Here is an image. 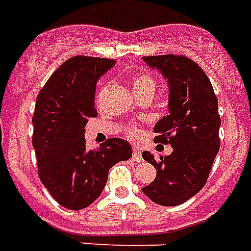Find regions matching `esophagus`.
Returning a JSON list of instances; mask_svg holds the SVG:
<instances>
[{
    "label": "esophagus",
    "instance_id": "1",
    "mask_svg": "<svg viewBox=\"0 0 251 251\" xmlns=\"http://www.w3.org/2000/svg\"><path fill=\"white\" fill-rule=\"evenodd\" d=\"M133 160H135V162H142V152L139 150V147H134L133 149Z\"/></svg>",
    "mask_w": 251,
    "mask_h": 251
}]
</instances>
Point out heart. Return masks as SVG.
<instances>
[{
  "instance_id": "obj_1",
  "label": "heart",
  "mask_w": 251,
  "mask_h": 251,
  "mask_svg": "<svg viewBox=\"0 0 251 251\" xmlns=\"http://www.w3.org/2000/svg\"><path fill=\"white\" fill-rule=\"evenodd\" d=\"M133 89L134 92H138V91H143V89H154L155 91V80L150 77V76H147V75H139L137 76L135 79H134V84H133ZM126 133L129 135L130 138L137 139L141 135V131L139 129H137L135 126H130L126 130Z\"/></svg>"
}]
</instances>
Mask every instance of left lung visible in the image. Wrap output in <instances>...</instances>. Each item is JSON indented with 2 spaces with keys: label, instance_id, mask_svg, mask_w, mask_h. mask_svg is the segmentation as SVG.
I'll use <instances>...</instances> for the list:
<instances>
[{
  "label": "left lung",
  "instance_id": "obj_1",
  "mask_svg": "<svg viewBox=\"0 0 251 251\" xmlns=\"http://www.w3.org/2000/svg\"><path fill=\"white\" fill-rule=\"evenodd\" d=\"M168 84V116L154 126L155 142L170 143L167 156L155 159L149 151L143 159L156 168L155 180L143 187L151 201L175 206L198 194L206 183L220 150L219 101L205 72L185 56H145Z\"/></svg>",
  "mask_w": 251,
  "mask_h": 251
}]
</instances>
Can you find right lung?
Wrapping results in <instances>:
<instances>
[{
  "label": "right lung",
  "instance_id": "1",
  "mask_svg": "<svg viewBox=\"0 0 251 251\" xmlns=\"http://www.w3.org/2000/svg\"><path fill=\"white\" fill-rule=\"evenodd\" d=\"M116 60L75 56L59 67L36 97L32 147L39 177L67 209L87 208L99 198L114 164L133 155L130 143L110 138L97 150L85 147V125L95 117L96 84Z\"/></svg>",
  "mask_w": 251,
  "mask_h": 251
}]
</instances>
